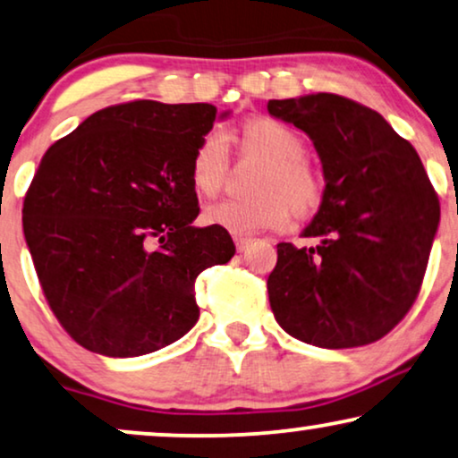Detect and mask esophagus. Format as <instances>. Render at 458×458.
I'll return each mask as SVG.
<instances>
[{"label":"esophagus","instance_id":"34e87169","mask_svg":"<svg viewBox=\"0 0 458 458\" xmlns=\"http://www.w3.org/2000/svg\"><path fill=\"white\" fill-rule=\"evenodd\" d=\"M250 243H252L250 237H235V248H237V252H246Z\"/></svg>","mask_w":458,"mask_h":458}]
</instances>
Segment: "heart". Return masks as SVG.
Listing matches in <instances>:
<instances>
[{
  "label": "heart",
  "mask_w": 458,
  "mask_h": 458,
  "mask_svg": "<svg viewBox=\"0 0 458 458\" xmlns=\"http://www.w3.org/2000/svg\"><path fill=\"white\" fill-rule=\"evenodd\" d=\"M242 153L267 162L260 172L259 198L225 199L204 210L206 225L225 229L231 235L246 237L265 229H284L296 215H309L322 199V181L305 159V140L294 128L254 117L235 132ZM227 174V149L218 134H208L193 151L189 181L199 198H215Z\"/></svg>",
  "instance_id": "obj_1"
}]
</instances>
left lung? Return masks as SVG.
Segmentation results:
<instances>
[{"label":"left lung","mask_w":458,"mask_h":458,"mask_svg":"<svg viewBox=\"0 0 458 458\" xmlns=\"http://www.w3.org/2000/svg\"><path fill=\"white\" fill-rule=\"evenodd\" d=\"M269 115L302 130L324 172L316 246L277 243L267 280L271 311L290 336L322 349L378 341L417 299L439 201L419 153L381 113L338 94L269 100Z\"/></svg>","instance_id":"1"}]
</instances>
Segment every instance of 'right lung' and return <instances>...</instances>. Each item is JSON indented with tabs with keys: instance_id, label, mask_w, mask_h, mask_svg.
Masks as SVG:
<instances>
[{
	"instance_id": "right-lung-1",
	"label": "right lung",
	"mask_w": 458,
	"mask_h": 458,
	"mask_svg": "<svg viewBox=\"0 0 458 458\" xmlns=\"http://www.w3.org/2000/svg\"><path fill=\"white\" fill-rule=\"evenodd\" d=\"M231 111L157 100L106 106L41 157L22 229L58 322L88 352L136 358L199 318L193 284L229 263L231 235L195 227L193 151Z\"/></svg>"
}]
</instances>
